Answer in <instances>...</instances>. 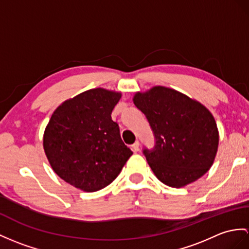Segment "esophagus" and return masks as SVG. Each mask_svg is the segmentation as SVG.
Masks as SVG:
<instances>
[{
    "label": "esophagus",
    "instance_id": "34e87169",
    "mask_svg": "<svg viewBox=\"0 0 249 249\" xmlns=\"http://www.w3.org/2000/svg\"><path fill=\"white\" fill-rule=\"evenodd\" d=\"M132 150L134 151V152H137V151H139V142H136L135 143L132 144Z\"/></svg>",
    "mask_w": 249,
    "mask_h": 249
}]
</instances>
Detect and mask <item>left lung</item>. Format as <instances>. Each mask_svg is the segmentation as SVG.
<instances>
[{"label":"left lung","instance_id":"8db88e82","mask_svg":"<svg viewBox=\"0 0 249 249\" xmlns=\"http://www.w3.org/2000/svg\"><path fill=\"white\" fill-rule=\"evenodd\" d=\"M133 102L154 132L155 148L143 153L161 183L183 188L209 170L219 148V130L207 107L161 86L136 92Z\"/></svg>","mask_w":249,"mask_h":249}]
</instances>
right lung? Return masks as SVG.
Wrapping results in <instances>:
<instances>
[{
  "label": "right lung",
  "mask_w": 249,
  "mask_h": 249,
  "mask_svg": "<svg viewBox=\"0 0 249 249\" xmlns=\"http://www.w3.org/2000/svg\"><path fill=\"white\" fill-rule=\"evenodd\" d=\"M121 92L90 89L62 102L43 134V149L60 178L95 192L118 177L132 151L121 141L111 114Z\"/></svg>",
  "instance_id": "obj_1"
}]
</instances>
